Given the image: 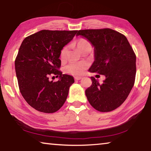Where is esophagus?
Returning a JSON list of instances; mask_svg holds the SVG:
<instances>
[{
    "label": "esophagus",
    "instance_id": "1",
    "mask_svg": "<svg viewBox=\"0 0 151 151\" xmlns=\"http://www.w3.org/2000/svg\"><path fill=\"white\" fill-rule=\"evenodd\" d=\"M82 78V77H81V76H75V79L76 81H78V80H81Z\"/></svg>",
    "mask_w": 151,
    "mask_h": 151
}]
</instances>
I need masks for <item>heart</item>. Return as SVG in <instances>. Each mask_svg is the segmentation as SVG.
I'll return each mask as SVG.
<instances>
[{"mask_svg":"<svg viewBox=\"0 0 151 151\" xmlns=\"http://www.w3.org/2000/svg\"><path fill=\"white\" fill-rule=\"evenodd\" d=\"M76 46L78 50L81 52H83L86 48L90 47L91 46L90 42L84 38H81L76 42ZM68 48V46H64L61 50L60 57L62 60L66 59ZM88 63L86 62H71L65 67V72L74 76L83 75L86 72L88 68Z\"/></svg>","mask_w":151,"mask_h":151,"instance_id":"1","label":"heart"}]
</instances>
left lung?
<instances>
[{"instance_id":"8db88e82","label":"left lung","mask_w":151,"mask_h":151,"mask_svg":"<svg viewBox=\"0 0 151 151\" xmlns=\"http://www.w3.org/2000/svg\"><path fill=\"white\" fill-rule=\"evenodd\" d=\"M76 35L86 37L94 46L95 60L89 71L105 76L102 84L91 76L92 84L86 90L87 99L97 111H113L124 103L134 85L135 52L127 37L113 29L80 30Z\"/></svg>"}]
</instances>
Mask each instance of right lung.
<instances>
[{"mask_svg": "<svg viewBox=\"0 0 151 151\" xmlns=\"http://www.w3.org/2000/svg\"><path fill=\"white\" fill-rule=\"evenodd\" d=\"M77 31L42 30L23 40L15 60L20 93L29 105L43 113H54L68 95L73 76L59 70L61 50ZM60 79L50 82L49 76Z\"/></svg>", "mask_w": 151, "mask_h": 151, "instance_id": "add662e5", "label": "right lung"}]
</instances>
